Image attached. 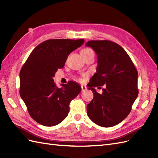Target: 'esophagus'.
I'll return each instance as SVG.
<instances>
[{"label":"esophagus","instance_id":"esophagus-1","mask_svg":"<svg viewBox=\"0 0 158 158\" xmlns=\"http://www.w3.org/2000/svg\"><path fill=\"white\" fill-rule=\"evenodd\" d=\"M81 90H82V92H84V91H85V90H87V88L84 85H81Z\"/></svg>","mask_w":158,"mask_h":158}]
</instances>
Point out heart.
<instances>
[{
	"label": "heart",
	"mask_w": 158,
	"mask_h": 158,
	"mask_svg": "<svg viewBox=\"0 0 158 158\" xmlns=\"http://www.w3.org/2000/svg\"><path fill=\"white\" fill-rule=\"evenodd\" d=\"M87 52H93V50L91 49H89V48H85V49H83L81 50V53H87Z\"/></svg>",
	"instance_id": "1"
}]
</instances>
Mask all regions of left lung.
Returning <instances> with one entry per match:
<instances>
[{"mask_svg":"<svg viewBox=\"0 0 158 158\" xmlns=\"http://www.w3.org/2000/svg\"><path fill=\"white\" fill-rule=\"evenodd\" d=\"M85 46L94 50L98 58L96 73L88 84L94 96L87 105V113L97 125L114 126L129 115L138 96V72L128 54L115 43L89 41ZM104 85L100 95L95 88Z\"/></svg>","mask_w":158,"mask_h":158,"instance_id":"8db88e82","label":"left lung"}]
</instances>
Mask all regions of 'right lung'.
I'll use <instances>...</instances> for the list:
<instances>
[{
  "label": "right lung",
  "mask_w": 158,
  "mask_h": 158,
  "mask_svg": "<svg viewBox=\"0 0 158 158\" xmlns=\"http://www.w3.org/2000/svg\"><path fill=\"white\" fill-rule=\"evenodd\" d=\"M83 39H49L33 49L19 73V95L32 118L45 126L62 122L69 112L71 100L81 88L69 81L58 88L53 81L58 69L65 64L68 56L81 47Z\"/></svg>",
  "instance_id": "obj_1"
}]
</instances>
